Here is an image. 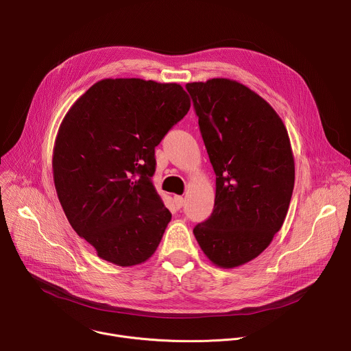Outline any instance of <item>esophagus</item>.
<instances>
[{
    "mask_svg": "<svg viewBox=\"0 0 351 351\" xmlns=\"http://www.w3.org/2000/svg\"><path fill=\"white\" fill-rule=\"evenodd\" d=\"M173 203H175V206H176L178 208H182L183 204H184V198H183L182 195H175V197H173Z\"/></svg>",
    "mask_w": 351,
    "mask_h": 351,
    "instance_id": "1",
    "label": "esophagus"
}]
</instances>
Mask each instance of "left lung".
<instances>
[{
    "instance_id": "8db88e82",
    "label": "left lung",
    "mask_w": 351,
    "mask_h": 351,
    "mask_svg": "<svg viewBox=\"0 0 351 351\" xmlns=\"http://www.w3.org/2000/svg\"><path fill=\"white\" fill-rule=\"evenodd\" d=\"M186 88L217 175L214 211L193 233L214 265L236 268L257 258L285 222L294 187L290 138L276 111L236 80Z\"/></svg>"
}]
</instances>
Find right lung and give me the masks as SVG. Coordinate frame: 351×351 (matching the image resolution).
Returning <instances> with one entry per match:
<instances>
[{
    "label": "right lung",
    "mask_w": 351,
    "mask_h": 351,
    "mask_svg": "<svg viewBox=\"0 0 351 351\" xmlns=\"http://www.w3.org/2000/svg\"><path fill=\"white\" fill-rule=\"evenodd\" d=\"M190 106L178 83L103 79L64 117L53 152L56 190L99 258L133 267L156 253L172 215L152 182L154 148Z\"/></svg>",
    "instance_id": "obj_1"
}]
</instances>
